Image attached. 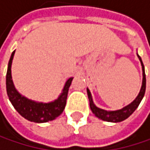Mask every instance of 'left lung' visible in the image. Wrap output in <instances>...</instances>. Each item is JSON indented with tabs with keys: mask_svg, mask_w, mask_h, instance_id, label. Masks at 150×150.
<instances>
[{
	"mask_svg": "<svg viewBox=\"0 0 150 150\" xmlns=\"http://www.w3.org/2000/svg\"><path fill=\"white\" fill-rule=\"evenodd\" d=\"M137 56L138 57L139 61H140L141 67H142V76H143L142 85H141L140 91H139V93L136 97V99L132 103H130L129 104L125 105V107H123L121 109L115 110V111H108V110H104V109L99 108L94 104L91 91L87 88V94H88V98H89V101H90L91 110L94 114V115L96 117H98L99 119H101V120L106 121V122H112V123L122 122V121L125 120L127 118H128L132 114L134 113L135 110L138 107V105H139V103H140V102L142 101L143 97L145 95V91H146V74H145V68H144L141 57H139V55L137 53Z\"/></svg>",
	"mask_w": 150,
	"mask_h": 150,
	"instance_id": "left-lung-1",
	"label": "left lung"
}]
</instances>
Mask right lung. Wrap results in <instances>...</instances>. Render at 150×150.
<instances>
[{"mask_svg": "<svg viewBox=\"0 0 150 150\" xmlns=\"http://www.w3.org/2000/svg\"><path fill=\"white\" fill-rule=\"evenodd\" d=\"M15 50L12 53L8 63L6 74V90L10 102L12 103L15 110L30 122L47 123L59 116L65 108L69 89L73 78L71 77L65 82L61 93L56 100L48 103L36 102L21 94L15 88L12 78V63Z\"/></svg>", "mask_w": 150, "mask_h": 150, "instance_id": "right-lung-1", "label": "right lung"}]
</instances>
